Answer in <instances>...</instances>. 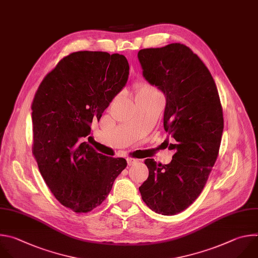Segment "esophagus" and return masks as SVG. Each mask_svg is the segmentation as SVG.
Masks as SVG:
<instances>
[{"mask_svg":"<svg viewBox=\"0 0 258 258\" xmlns=\"http://www.w3.org/2000/svg\"><path fill=\"white\" fill-rule=\"evenodd\" d=\"M138 162V160L136 159H132V158H128L127 159V163H128V166H132L134 164H136Z\"/></svg>","mask_w":258,"mask_h":258,"instance_id":"obj_1","label":"esophagus"}]
</instances>
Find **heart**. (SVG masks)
Returning a JSON list of instances; mask_svg holds the SVG:
<instances>
[{
	"label": "heart",
	"instance_id": "b5f03b06",
	"mask_svg": "<svg viewBox=\"0 0 258 258\" xmlns=\"http://www.w3.org/2000/svg\"><path fill=\"white\" fill-rule=\"evenodd\" d=\"M136 99L153 101L163 99V96L156 87H153L145 82H141L136 87Z\"/></svg>",
	"mask_w": 258,
	"mask_h": 258
}]
</instances>
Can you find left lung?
<instances>
[{
	"label": "left lung",
	"mask_w": 258,
	"mask_h": 258,
	"mask_svg": "<svg viewBox=\"0 0 258 258\" xmlns=\"http://www.w3.org/2000/svg\"><path fill=\"white\" fill-rule=\"evenodd\" d=\"M138 60L144 79L166 97L164 128L175 141L170 164L146 159L148 178L139 187L147 207L164 216L186 210L199 196L217 161L224 130L215 80L203 62L182 43L143 48Z\"/></svg>",
	"instance_id": "left-lung-1"
}]
</instances>
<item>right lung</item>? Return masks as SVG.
Listing matches in <instances>:
<instances>
[{"mask_svg":"<svg viewBox=\"0 0 258 258\" xmlns=\"http://www.w3.org/2000/svg\"><path fill=\"white\" fill-rule=\"evenodd\" d=\"M128 76L123 55L76 51L58 63L35 93L33 156L51 193L75 213L100 205L127 166L125 159L104 156L83 140Z\"/></svg>","mask_w":258,"mask_h":258,"instance_id":"right-lung-1","label":"right lung"}]
</instances>
